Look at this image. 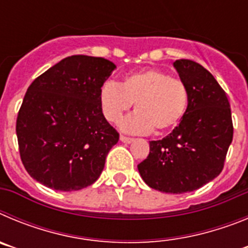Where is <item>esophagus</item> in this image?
Instances as JSON below:
<instances>
[{
    "label": "esophagus",
    "mask_w": 248,
    "mask_h": 248,
    "mask_svg": "<svg viewBox=\"0 0 248 248\" xmlns=\"http://www.w3.org/2000/svg\"><path fill=\"white\" fill-rule=\"evenodd\" d=\"M120 140H122L123 143H126V144H129V143H131V141H133V138H130V137H125V135H120Z\"/></svg>",
    "instance_id": "1"
}]
</instances>
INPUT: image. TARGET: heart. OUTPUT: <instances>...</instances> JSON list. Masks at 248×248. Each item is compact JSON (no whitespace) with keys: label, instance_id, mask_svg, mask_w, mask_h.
<instances>
[{"label":"heart","instance_id":"1","mask_svg":"<svg viewBox=\"0 0 248 248\" xmlns=\"http://www.w3.org/2000/svg\"><path fill=\"white\" fill-rule=\"evenodd\" d=\"M189 88L181 79L150 68L123 78L120 84H103L99 102L104 117L118 123L135 103L134 115L122 124L124 130L145 134L154 129L163 133L176 126L189 107Z\"/></svg>","mask_w":248,"mask_h":248}]
</instances>
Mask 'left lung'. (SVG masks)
I'll list each match as a JSON object with an SVG mask.
<instances>
[{"label":"left lung","instance_id":"left-lung-1","mask_svg":"<svg viewBox=\"0 0 248 248\" xmlns=\"http://www.w3.org/2000/svg\"><path fill=\"white\" fill-rule=\"evenodd\" d=\"M174 67L189 88V107L170 134L149 143L138 170L151 189L184 194L220 175L233 125L226 93L206 68L190 59H177Z\"/></svg>","mask_w":248,"mask_h":248}]
</instances>
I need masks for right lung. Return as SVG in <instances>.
I'll return each mask as SVG.
<instances>
[{
    "label": "right lung",
    "instance_id": "obj_1",
    "mask_svg": "<svg viewBox=\"0 0 248 248\" xmlns=\"http://www.w3.org/2000/svg\"><path fill=\"white\" fill-rule=\"evenodd\" d=\"M115 64L71 56L28 87L16 123L22 164L34 180L59 191L98 180L119 133L103 115L99 93Z\"/></svg>",
    "mask_w": 248,
    "mask_h": 248
}]
</instances>
